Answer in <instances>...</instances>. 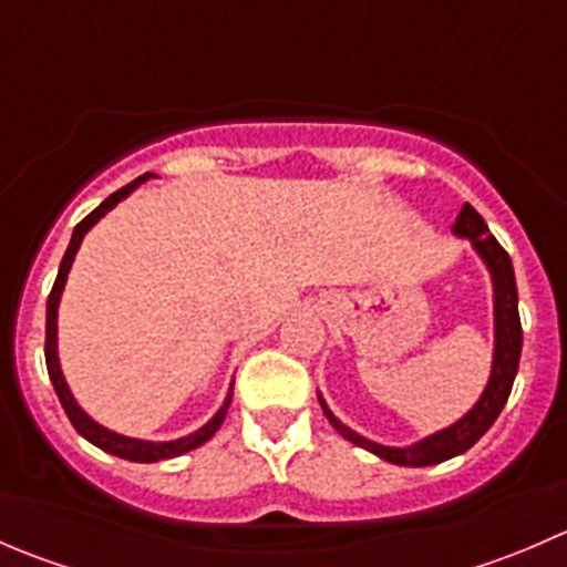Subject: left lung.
I'll return each mask as SVG.
<instances>
[{"label": "left lung", "mask_w": 567, "mask_h": 567, "mask_svg": "<svg viewBox=\"0 0 567 567\" xmlns=\"http://www.w3.org/2000/svg\"><path fill=\"white\" fill-rule=\"evenodd\" d=\"M453 233L472 241V247L477 249V255L483 257L485 266H488L491 279H494V368H491L488 386H485L483 398L474 403V409L468 411V414H463L455 425L444 427V431L433 433V436L422 439V442L411 444V447H384V444L370 442V439L359 436L351 427L342 425V422L331 414L329 405L323 403V398H318L320 405H323L326 420L331 422V427H334L342 439L353 442L357 447L370 450V453H375L379 458L398 463V466H433V463H442L466 453V450L472 447V444H477L480 436L494 425L496 416L502 414L507 398H511L513 381H516L518 373V359H522V318H518V290L511 255H507V251L502 249V244L491 236L483 216H480L468 203L463 205L458 219H455Z\"/></svg>", "instance_id": "obj_1"}]
</instances>
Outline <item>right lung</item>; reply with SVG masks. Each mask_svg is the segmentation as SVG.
<instances>
[{"label": "right lung", "instance_id": "obj_1", "mask_svg": "<svg viewBox=\"0 0 567 567\" xmlns=\"http://www.w3.org/2000/svg\"><path fill=\"white\" fill-rule=\"evenodd\" d=\"M147 177H151V173L140 175L136 181H131L128 186H123V188H117L114 194H109V197L93 210V214H87L76 227H73L71 244H68L65 257H62V262H60V274H56L54 288H51V293H49V301H45V368H49V379H51V384H54V392H56V398H60L62 409H65L68 420H71V425L76 427V431L82 433L90 444L101 447L104 453L117 455V458L136 461V463L167 461V458H175V455L188 453V450L199 447V444H205L216 431H219V425L225 422L227 409H230V400H233V390H230L225 398V405H221V409L210 416V422H205L199 431L188 433V436L175 439V442H142V439H128V436H120V433H114V431H106L104 425H99V422L90 420V416L79 409V403L73 400L71 390H68L65 379H62L60 359H56V307H60L62 288H65L68 271H71V262H73V257H76L79 244H82V238L87 236L90 227H93L95 221L106 214V210H112L120 199L128 197V194L134 192L140 183H145Z\"/></svg>", "mask_w": 567, "mask_h": 567}]
</instances>
